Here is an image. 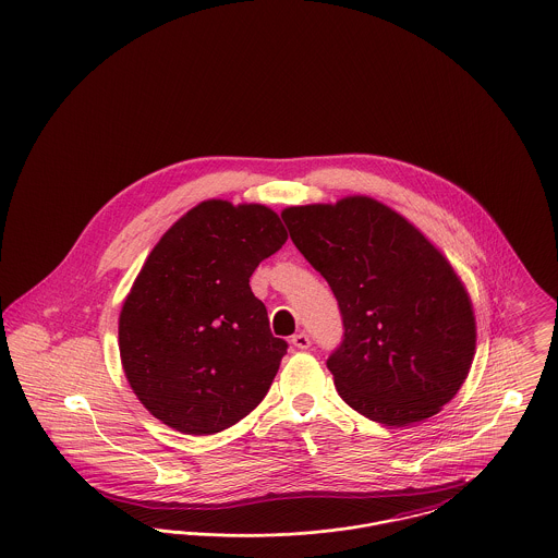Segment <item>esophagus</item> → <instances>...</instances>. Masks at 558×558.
Segmentation results:
<instances>
[{
    "instance_id": "1",
    "label": "esophagus",
    "mask_w": 558,
    "mask_h": 558,
    "mask_svg": "<svg viewBox=\"0 0 558 558\" xmlns=\"http://www.w3.org/2000/svg\"><path fill=\"white\" fill-rule=\"evenodd\" d=\"M292 344L296 349H308L311 347V338H308V335H304V332H298V335L292 336Z\"/></svg>"
}]
</instances>
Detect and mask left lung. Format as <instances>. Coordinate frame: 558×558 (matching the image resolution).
<instances>
[{
	"label": "left lung",
	"instance_id": "obj_1",
	"mask_svg": "<svg viewBox=\"0 0 558 558\" xmlns=\"http://www.w3.org/2000/svg\"><path fill=\"white\" fill-rule=\"evenodd\" d=\"M281 218L338 300L344 338L328 360L338 396L389 427L438 414L476 353L472 300L442 252L371 196Z\"/></svg>",
	"mask_w": 558,
	"mask_h": 558
}]
</instances>
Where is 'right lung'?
I'll return each instance as SVG.
<instances>
[{
	"label": "right lung",
	"mask_w": 558,
	"mask_h": 558,
	"mask_svg": "<svg viewBox=\"0 0 558 558\" xmlns=\"http://www.w3.org/2000/svg\"><path fill=\"white\" fill-rule=\"evenodd\" d=\"M286 241L272 209L211 198L154 245L124 298L118 347L133 393L158 421L211 436L264 400L288 342L270 332L250 277Z\"/></svg>",
	"instance_id": "obj_1"
}]
</instances>
